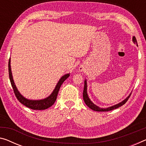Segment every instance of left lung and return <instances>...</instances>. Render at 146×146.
<instances>
[{"instance_id": "left-lung-1", "label": "left lung", "mask_w": 146, "mask_h": 146, "mask_svg": "<svg viewBox=\"0 0 146 146\" xmlns=\"http://www.w3.org/2000/svg\"><path fill=\"white\" fill-rule=\"evenodd\" d=\"M133 41L134 44H136V45H138L137 41H136L135 36L133 37ZM87 81L86 80L84 82V92H83V98H84V100L85 103L86 104L87 106H88L89 108H91V110H93L96 111H111V110H114V109L123 106V104H125L128 100V99L129 98L130 96H131V93L126 98H125V100H123L122 102L118 103V104L114 105V106L108 107V108H101L97 106L96 105H95V104H93V103L92 102V101L90 100V98H89L88 95H87Z\"/></svg>"}]
</instances>
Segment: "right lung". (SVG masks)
<instances>
[{"mask_svg":"<svg viewBox=\"0 0 146 146\" xmlns=\"http://www.w3.org/2000/svg\"><path fill=\"white\" fill-rule=\"evenodd\" d=\"M8 72H9V78H10V80L11 82V85H12V88L13 89V92H14L15 95L17 98V100L21 103L22 104L25 105L29 108L33 110H46L48 108L51 107L52 105L54 104L56 99H57V96L59 93V89L61 85L62 84L64 81H65L67 78L69 77L70 74H66L64 75L60 78L59 82H58L57 84L56 85L55 88L52 92V93L46 98L42 100H29L27 98H25L23 95H21L19 91L17 90L16 86H15V83L13 82V76L12 74V70H11V66H10V58L9 59L8 62Z\"/></svg>","mask_w":146,"mask_h":146,"instance_id":"obj_1","label":"right lung"}]
</instances>
